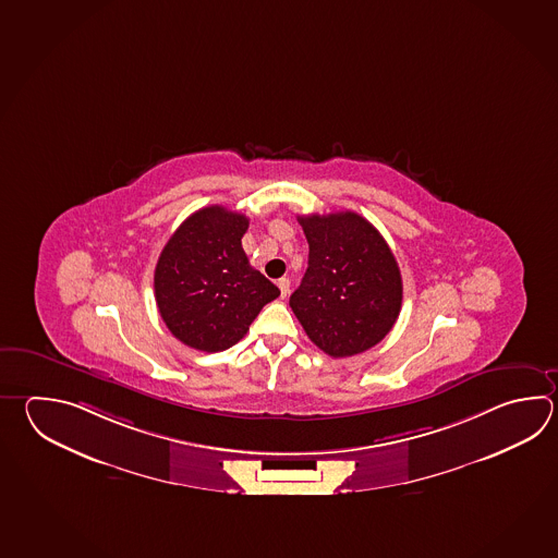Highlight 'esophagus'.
Wrapping results in <instances>:
<instances>
[{
	"mask_svg": "<svg viewBox=\"0 0 558 558\" xmlns=\"http://www.w3.org/2000/svg\"><path fill=\"white\" fill-rule=\"evenodd\" d=\"M278 288H280V296H288V292H290V280H288V278H280V280H278Z\"/></svg>",
	"mask_w": 558,
	"mask_h": 558,
	"instance_id": "esophagus-1",
	"label": "esophagus"
}]
</instances>
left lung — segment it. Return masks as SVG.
I'll list each match as a JSON object with an SVG mask.
<instances>
[{
  "label": "left lung",
  "mask_w": 558,
  "mask_h": 558,
  "mask_svg": "<svg viewBox=\"0 0 558 558\" xmlns=\"http://www.w3.org/2000/svg\"><path fill=\"white\" fill-rule=\"evenodd\" d=\"M307 270L290 307L307 338L331 357H350L384 340L401 310L398 262L377 228L357 213L298 217Z\"/></svg>",
  "instance_id": "1"
}]
</instances>
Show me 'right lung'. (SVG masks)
Here are the masks:
<instances>
[{
    "label": "right lung",
    "instance_id": "obj_1",
    "mask_svg": "<svg viewBox=\"0 0 558 558\" xmlns=\"http://www.w3.org/2000/svg\"><path fill=\"white\" fill-rule=\"evenodd\" d=\"M248 218L205 206L174 230L155 268V300L172 336L198 352H222L246 336L280 290L252 268Z\"/></svg>",
    "mask_w": 558,
    "mask_h": 558
}]
</instances>
